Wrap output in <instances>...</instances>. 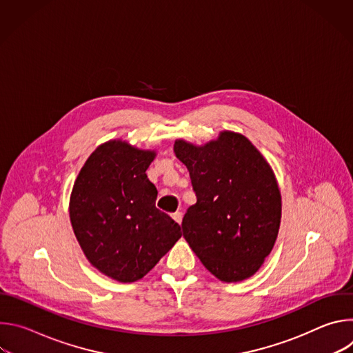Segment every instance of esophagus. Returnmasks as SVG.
I'll list each match as a JSON object with an SVG mask.
<instances>
[{
  "label": "esophagus",
  "mask_w": 353,
  "mask_h": 353,
  "mask_svg": "<svg viewBox=\"0 0 353 353\" xmlns=\"http://www.w3.org/2000/svg\"><path fill=\"white\" fill-rule=\"evenodd\" d=\"M172 218H173L177 223H181V221H183V214L177 211V212H174V214L172 215Z\"/></svg>",
  "instance_id": "34e87169"
}]
</instances>
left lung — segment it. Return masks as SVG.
<instances>
[{
    "mask_svg": "<svg viewBox=\"0 0 353 353\" xmlns=\"http://www.w3.org/2000/svg\"><path fill=\"white\" fill-rule=\"evenodd\" d=\"M174 154L196 195L181 223L191 250L223 282L254 275L281 225V191L271 166L244 135L232 131L203 146L177 139Z\"/></svg>",
    "mask_w": 353,
    "mask_h": 353,
    "instance_id": "left-lung-1",
    "label": "left lung"
}]
</instances>
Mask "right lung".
<instances>
[{
	"mask_svg": "<svg viewBox=\"0 0 353 353\" xmlns=\"http://www.w3.org/2000/svg\"><path fill=\"white\" fill-rule=\"evenodd\" d=\"M155 150L125 141L100 145L81 169L70 198V219L89 263L119 281L135 282L181 237L180 225L155 207L146 169Z\"/></svg>",
	"mask_w": 353,
	"mask_h": 353,
	"instance_id": "1",
	"label": "right lung"
}]
</instances>
